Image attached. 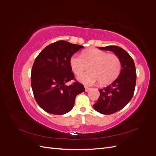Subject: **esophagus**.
Wrapping results in <instances>:
<instances>
[{
	"mask_svg": "<svg viewBox=\"0 0 156 156\" xmlns=\"http://www.w3.org/2000/svg\"><path fill=\"white\" fill-rule=\"evenodd\" d=\"M90 90V88L88 87H87V86H85V90H86V92L89 91Z\"/></svg>",
	"mask_w": 156,
	"mask_h": 156,
	"instance_id": "34e87169",
	"label": "esophagus"
}]
</instances>
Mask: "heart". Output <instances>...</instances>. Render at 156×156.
<instances>
[{
    "label": "heart",
    "instance_id": "obj_1",
    "mask_svg": "<svg viewBox=\"0 0 156 156\" xmlns=\"http://www.w3.org/2000/svg\"><path fill=\"white\" fill-rule=\"evenodd\" d=\"M70 66L75 75H80L88 66L90 70L80 76L84 84H91L99 81L101 84H110L119 77L121 72V62L115 54L97 49H88L81 55L74 54L70 58Z\"/></svg>",
    "mask_w": 156,
    "mask_h": 156
}]
</instances>
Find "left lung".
<instances>
[{
  "label": "left lung",
  "instance_id": "8db88e82",
  "mask_svg": "<svg viewBox=\"0 0 156 156\" xmlns=\"http://www.w3.org/2000/svg\"><path fill=\"white\" fill-rule=\"evenodd\" d=\"M99 49L112 51L119 56L122 64L119 76L107 87L99 90L100 97L93 105L98 112L111 115L123 108L133 96L136 78L135 66L131 56L120 47L109 45Z\"/></svg>",
  "mask_w": 156,
  "mask_h": 156
}]
</instances>
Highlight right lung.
<instances>
[{"label": "right lung", "instance_id": "obj_1", "mask_svg": "<svg viewBox=\"0 0 156 156\" xmlns=\"http://www.w3.org/2000/svg\"><path fill=\"white\" fill-rule=\"evenodd\" d=\"M84 47L60 40L45 48L36 58L31 71V86L37 104L45 111L64 115L73 107L75 97L85 91L76 81L70 58ZM76 81L68 86L66 83Z\"/></svg>", "mask_w": 156, "mask_h": 156}]
</instances>
